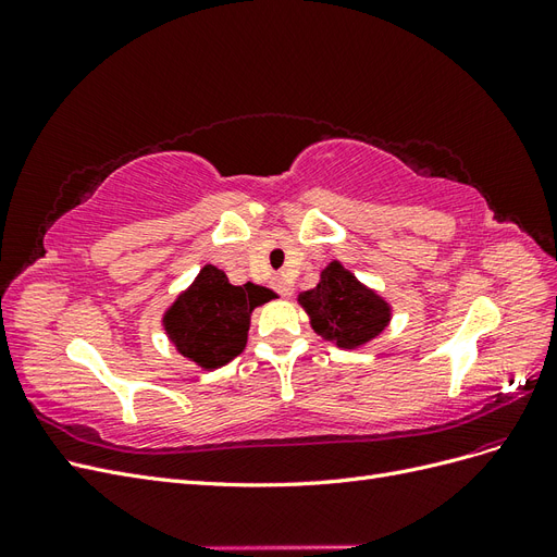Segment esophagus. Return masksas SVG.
Listing matches in <instances>:
<instances>
[{"label":"esophagus","mask_w":557,"mask_h":557,"mask_svg":"<svg viewBox=\"0 0 557 557\" xmlns=\"http://www.w3.org/2000/svg\"><path fill=\"white\" fill-rule=\"evenodd\" d=\"M274 288H276V293L281 295V297H290L293 295V283L288 281V278H283V276H274Z\"/></svg>","instance_id":"obj_1"}]
</instances>
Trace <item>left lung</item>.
<instances>
[{
	"instance_id": "obj_1",
	"label": "left lung",
	"mask_w": 557,
	"mask_h": 557,
	"mask_svg": "<svg viewBox=\"0 0 557 557\" xmlns=\"http://www.w3.org/2000/svg\"><path fill=\"white\" fill-rule=\"evenodd\" d=\"M315 334L336 348H362L391 325L393 307L339 260L320 272L318 285L297 295Z\"/></svg>"
}]
</instances>
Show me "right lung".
<instances>
[{
	"mask_svg": "<svg viewBox=\"0 0 557 557\" xmlns=\"http://www.w3.org/2000/svg\"><path fill=\"white\" fill-rule=\"evenodd\" d=\"M276 297L264 285H232L223 269L205 264L162 313L166 339L199 369H218L246 348L250 313Z\"/></svg>",
	"mask_w": 557,
	"mask_h": 557,
	"instance_id": "obj_1",
	"label": "right lung"
}]
</instances>
